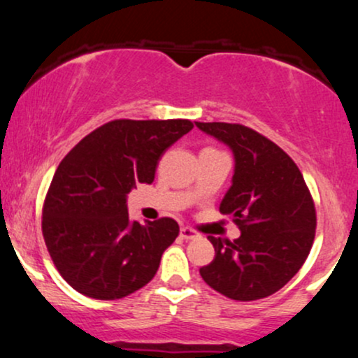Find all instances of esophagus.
Returning a JSON list of instances; mask_svg holds the SVG:
<instances>
[{
    "label": "esophagus",
    "instance_id": "esophagus-1",
    "mask_svg": "<svg viewBox=\"0 0 358 358\" xmlns=\"http://www.w3.org/2000/svg\"><path fill=\"white\" fill-rule=\"evenodd\" d=\"M180 236H182L185 241H193V239H196V237H199V232L193 231V229H190V227H182V231H180Z\"/></svg>",
    "mask_w": 358,
    "mask_h": 358
}]
</instances>
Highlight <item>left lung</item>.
<instances>
[{
	"label": "left lung",
	"mask_w": 358,
	"mask_h": 358,
	"mask_svg": "<svg viewBox=\"0 0 358 358\" xmlns=\"http://www.w3.org/2000/svg\"><path fill=\"white\" fill-rule=\"evenodd\" d=\"M195 126L231 148L232 185L219 208L241 229L234 242L208 236L215 257L200 268V276L237 301L269 296L298 273L313 245L316 212L305 178L281 148L250 127Z\"/></svg>",
	"instance_id": "left-lung-1"
}]
</instances>
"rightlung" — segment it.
<instances>
[{
  "instance_id": "1",
  "label": "right lung",
  "mask_w": 358,
  "mask_h": 358,
  "mask_svg": "<svg viewBox=\"0 0 358 358\" xmlns=\"http://www.w3.org/2000/svg\"><path fill=\"white\" fill-rule=\"evenodd\" d=\"M192 127L188 119H117L87 134L60 162L45 199L42 232L55 268L80 294L119 299L155 278L180 227L168 217L131 220L127 193L153 183L162 155Z\"/></svg>"
}]
</instances>
